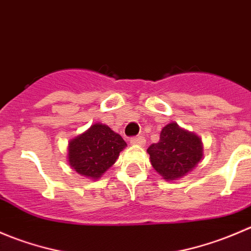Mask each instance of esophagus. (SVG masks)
Returning a JSON list of instances; mask_svg holds the SVG:
<instances>
[{
	"mask_svg": "<svg viewBox=\"0 0 251 251\" xmlns=\"http://www.w3.org/2000/svg\"><path fill=\"white\" fill-rule=\"evenodd\" d=\"M130 142L132 144H138V146H143L146 143V138L143 136H136V137H132L130 140Z\"/></svg>",
	"mask_w": 251,
	"mask_h": 251,
	"instance_id": "1",
	"label": "esophagus"
}]
</instances>
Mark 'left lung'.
I'll return each mask as SVG.
<instances>
[{"mask_svg":"<svg viewBox=\"0 0 251 251\" xmlns=\"http://www.w3.org/2000/svg\"><path fill=\"white\" fill-rule=\"evenodd\" d=\"M147 151L153 168L168 181L186 176L203 156L201 138L175 123L161 130L160 140L151 144Z\"/></svg>","mask_w":251,"mask_h":251,"instance_id":"1","label":"left lung"}]
</instances>
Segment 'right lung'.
<instances>
[{
  "label": "right lung",
  "mask_w": 251,
  "mask_h": 251,
  "mask_svg": "<svg viewBox=\"0 0 251 251\" xmlns=\"http://www.w3.org/2000/svg\"><path fill=\"white\" fill-rule=\"evenodd\" d=\"M126 147L120 135L108 126L95 124L69 143V164L76 173L100 178Z\"/></svg>",
  "instance_id": "1"
}]
</instances>
